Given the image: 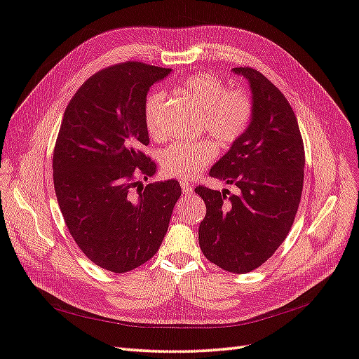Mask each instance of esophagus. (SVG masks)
<instances>
[{"label":"esophagus","mask_w":359,"mask_h":359,"mask_svg":"<svg viewBox=\"0 0 359 359\" xmlns=\"http://www.w3.org/2000/svg\"><path fill=\"white\" fill-rule=\"evenodd\" d=\"M180 184H181V190H182L184 195H191V193H193V187L190 186V182L181 181Z\"/></svg>","instance_id":"esophagus-1"}]
</instances>
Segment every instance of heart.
I'll use <instances>...</instances> for the list:
<instances>
[{
	"instance_id": "heart-1",
	"label": "heart",
	"mask_w": 359,
	"mask_h": 359,
	"mask_svg": "<svg viewBox=\"0 0 359 359\" xmlns=\"http://www.w3.org/2000/svg\"><path fill=\"white\" fill-rule=\"evenodd\" d=\"M175 92L186 96L203 110L202 130L208 131L222 147L238 142L248 133L254 119V101L243 89H228L219 76L195 74L182 80ZM161 95H152L144 105V125L151 137L161 140L168 135L163 122ZM215 140L177 142L163 152V170L170 177L191 180L216 158Z\"/></svg>"
}]
</instances>
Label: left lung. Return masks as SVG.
<instances>
[{"label":"left lung","mask_w":359,"mask_h":359,"mask_svg":"<svg viewBox=\"0 0 359 359\" xmlns=\"http://www.w3.org/2000/svg\"><path fill=\"white\" fill-rule=\"evenodd\" d=\"M249 81L254 119L248 133L210 170L240 193L195 189L207 205L199 225L203 255L220 269L248 273L275 254L292 229L304 187L305 151L284 93L255 71L234 67Z\"/></svg>","instance_id":"obj_1"}]
</instances>
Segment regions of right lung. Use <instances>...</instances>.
I'll return each instance as SVG.
<instances>
[{
	"label": "right lung",
	"mask_w": 359,
	"mask_h": 359,
	"mask_svg": "<svg viewBox=\"0 0 359 359\" xmlns=\"http://www.w3.org/2000/svg\"><path fill=\"white\" fill-rule=\"evenodd\" d=\"M166 67L127 62L96 72L67 104L53 156L54 189L72 238L92 263L114 273L158 250L181 196L175 180L142 186L156 163L144 105Z\"/></svg>",
	"instance_id": "add662e5"
}]
</instances>
